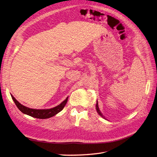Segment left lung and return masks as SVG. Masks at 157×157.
I'll return each instance as SVG.
<instances>
[{"mask_svg":"<svg viewBox=\"0 0 157 157\" xmlns=\"http://www.w3.org/2000/svg\"><path fill=\"white\" fill-rule=\"evenodd\" d=\"M96 110H97V112H98V113L99 114V115H100L101 117H103V118H105L104 117L103 115H102V114H101V113L100 112V111H99V107H98V101H97V103H96Z\"/></svg>","mask_w":157,"mask_h":157,"instance_id":"left-lung-1","label":"left lung"}]
</instances>
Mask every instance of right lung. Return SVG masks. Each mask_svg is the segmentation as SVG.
Segmentation results:
<instances>
[{"label": "right lung", "instance_id": "1", "mask_svg": "<svg viewBox=\"0 0 157 157\" xmlns=\"http://www.w3.org/2000/svg\"><path fill=\"white\" fill-rule=\"evenodd\" d=\"M12 98L15 103L17 107L20 109V111H21L23 113L25 114V115H29L32 117H35L36 118H40V119H45V118H48L52 117L56 115V114L59 113L61 110H63L66 103L68 100V97L66 98L65 100L60 103L59 105L53 107L52 109H31L29 107H27L24 105H21V104L17 101L12 95H11Z\"/></svg>", "mask_w": 157, "mask_h": 157}]
</instances>
